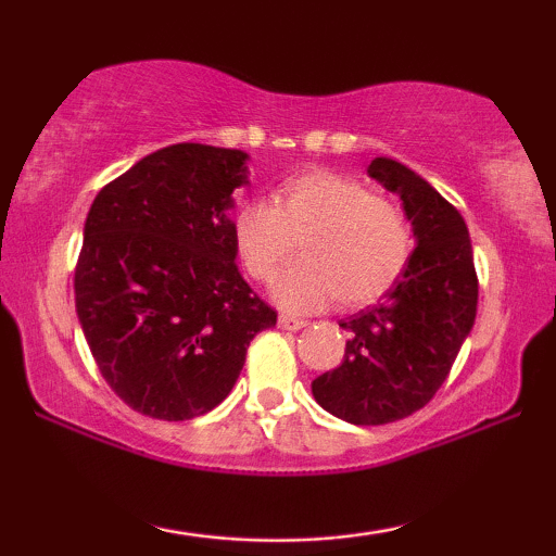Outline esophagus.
<instances>
[{
    "label": "esophagus",
    "mask_w": 556,
    "mask_h": 556,
    "mask_svg": "<svg viewBox=\"0 0 556 556\" xmlns=\"http://www.w3.org/2000/svg\"><path fill=\"white\" fill-rule=\"evenodd\" d=\"M278 326H280V329H286V331H299V329H303V326H306V321H303V318L280 314L278 316Z\"/></svg>",
    "instance_id": "1"
}]
</instances>
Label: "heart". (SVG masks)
I'll return each mask as SVG.
<instances>
[{
	"label": "heart",
	"instance_id": "heart-1",
	"mask_svg": "<svg viewBox=\"0 0 556 556\" xmlns=\"http://www.w3.org/2000/svg\"><path fill=\"white\" fill-rule=\"evenodd\" d=\"M301 240L299 265L276 288L286 308L311 311L339 299L359 308L382 299L405 273L415 248L413 225L397 202L339 172L288 179L270 202H242L232 217V245L257 283H273Z\"/></svg>",
	"mask_w": 556,
	"mask_h": 556
}]
</instances>
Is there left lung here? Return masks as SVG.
Segmentation results:
<instances>
[{
	"label": "left lung",
	"mask_w": 556,
	"mask_h": 556,
	"mask_svg": "<svg viewBox=\"0 0 556 556\" xmlns=\"http://www.w3.org/2000/svg\"><path fill=\"white\" fill-rule=\"evenodd\" d=\"M369 177L397 192L417 248L377 306L339 321L344 359L311 382L318 405L352 425H387L435 397L473 329L478 276L466 219L405 164L375 159Z\"/></svg>",
	"instance_id": "left-lung-1"
}]
</instances>
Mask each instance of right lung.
Wrapping results in <instances>:
<instances>
[{
  "instance_id": "add662e5",
  "label": "right lung",
  "mask_w": 556,
  "mask_h": 556,
  "mask_svg": "<svg viewBox=\"0 0 556 556\" xmlns=\"http://www.w3.org/2000/svg\"><path fill=\"white\" fill-rule=\"evenodd\" d=\"M238 149L174 143L109 181L90 204L75 311L90 354L136 413L166 422L217 407L250 341L276 326L235 263Z\"/></svg>"
}]
</instances>
